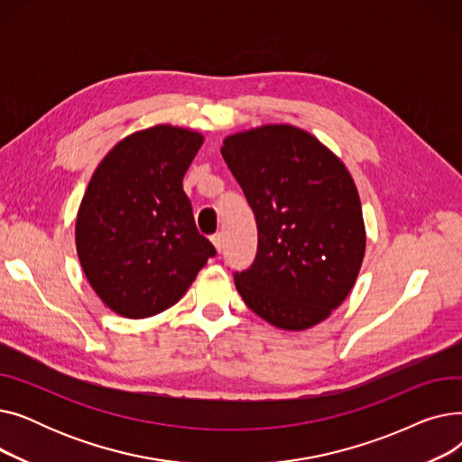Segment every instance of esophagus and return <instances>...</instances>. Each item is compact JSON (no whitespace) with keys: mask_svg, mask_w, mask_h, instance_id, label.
<instances>
[{"mask_svg":"<svg viewBox=\"0 0 462 462\" xmlns=\"http://www.w3.org/2000/svg\"><path fill=\"white\" fill-rule=\"evenodd\" d=\"M211 244H213V247L217 249V253H221V251H223V245H225V239H223V234H221V232H218V234L211 236Z\"/></svg>","mask_w":462,"mask_h":462,"instance_id":"obj_1","label":"esophagus"}]
</instances>
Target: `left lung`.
<instances>
[{"instance_id":"left-lung-1","label":"left lung","mask_w":462,"mask_h":462,"mask_svg":"<svg viewBox=\"0 0 462 462\" xmlns=\"http://www.w3.org/2000/svg\"><path fill=\"white\" fill-rule=\"evenodd\" d=\"M221 153L258 226L256 258L234 277L239 296L279 329L324 322L354 288L367 245L348 168L288 124L234 133Z\"/></svg>"}]
</instances>
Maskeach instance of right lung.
Listing matches in <instances>:
<instances>
[{"label": "right lung", "instance_id": "obj_1", "mask_svg": "<svg viewBox=\"0 0 462 462\" xmlns=\"http://www.w3.org/2000/svg\"><path fill=\"white\" fill-rule=\"evenodd\" d=\"M202 143L197 131L159 124L119 140L95 168L77 213V253L119 317L150 319L176 305L215 254L183 190Z\"/></svg>", "mask_w": 462, "mask_h": 462}]
</instances>
